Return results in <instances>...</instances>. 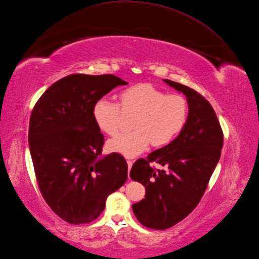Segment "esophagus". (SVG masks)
<instances>
[{
    "label": "esophagus",
    "mask_w": 259,
    "mask_h": 259,
    "mask_svg": "<svg viewBox=\"0 0 259 259\" xmlns=\"http://www.w3.org/2000/svg\"><path fill=\"white\" fill-rule=\"evenodd\" d=\"M127 166H128V170H131L132 166H133V161H132V160H127Z\"/></svg>",
    "instance_id": "esophagus-1"
}]
</instances>
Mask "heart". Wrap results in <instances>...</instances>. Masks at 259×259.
<instances>
[{"label": "heart", "instance_id": "heart-1", "mask_svg": "<svg viewBox=\"0 0 259 259\" xmlns=\"http://www.w3.org/2000/svg\"><path fill=\"white\" fill-rule=\"evenodd\" d=\"M124 112L135 113L132 119L134 130L119 133L108 142L113 153L135 157L153 143L163 146L171 142L184 127L188 114L186 99L180 94H166L150 83H137L119 94ZM119 105L108 98L93 104L92 115L98 127L104 133L115 134L121 123Z\"/></svg>", "mask_w": 259, "mask_h": 259}]
</instances>
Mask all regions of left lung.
<instances>
[{
    "instance_id": "1",
    "label": "left lung",
    "mask_w": 259,
    "mask_h": 259,
    "mask_svg": "<svg viewBox=\"0 0 259 259\" xmlns=\"http://www.w3.org/2000/svg\"><path fill=\"white\" fill-rule=\"evenodd\" d=\"M184 93L188 117L175 140L162 148L138 159L132 167L131 178L146 189L145 198L132 205L140 222L154 230H166L180 222L198 205L215 169L223 133L209 101L189 87L163 80ZM156 161L168 168L155 170L149 162Z\"/></svg>"
}]
</instances>
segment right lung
<instances>
[{
	"instance_id": "1",
	"label": "right lung",
	"mask_w": 259,
	"mask_h": 259,
	"mask_svg": "<svg viewBox=\"0 0 259 259\" xmlns=\"http://www.w3.org/2000/svg\"><path fill=\"white\" fill-rule=\"evenodd\" d=\"M126 84L113 74L67 75L44 92L31 112L28 143L39 190L68 223L96 220L127 179L122 155L102 156L104 137L92 115L96 101Z\"/></svg>"
}]
</instances>
